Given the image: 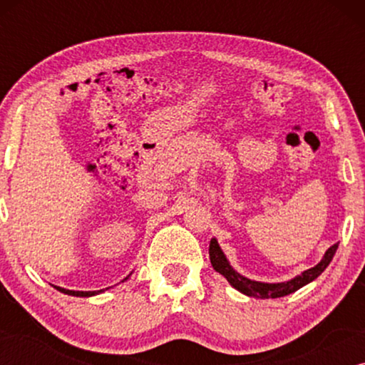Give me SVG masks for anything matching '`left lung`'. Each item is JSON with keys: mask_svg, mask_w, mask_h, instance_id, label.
<instances>
[{"mask_svg": "<svg viewBox=\"0 0 365 365\" xmlns=\"http://www.w3.org/2000/svg\"><path fill=\"white\" fill-rule=\"evenodd\" d=\"M337 246L339 242L329 247L327 252L324 254L322 261L319 262L317 266L307 269V271H304L301 276L294 277L291 281L277 282V284L251 281V279L237 274L231 266H229L227 259L221 251V247H219L216 239H211V244H209V257H211L212 267L216 269L217 272H221L222 276L227 279L229 284H231L234 289H237L239 292L246 294V296H251V297H259V299H276V297H284L287 296V294L296 292L297 289H301L302 286H306V284L314 281L317 276H321L324 269H326L329 266V262L332 261L334 254L337 251Z\"/></svg>", "mask_w": 365, "mask_h": 365, "instance_id": "obj_1", "label": "left lung"}]
</instances>
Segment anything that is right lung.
<instances>
[{
    "instance_id": "1",
    "label": "right lung",
    "mask_w": 365,
    "mask_h": 365,
    "mask_svg": "<svg viewBox=\"0 0 365 365\" xmlns=\"http://www.w3.org/2000/svg\"><path fill=\"white\" fill-rule=\"evenodd\" d=\"M54 287H56L59 292L68 294V296H76V297H89V296H94V294L101 292V291H88V292H84V291H68V289H63V287H58V286H54Z\"/></svg>"
}]
</instances>
